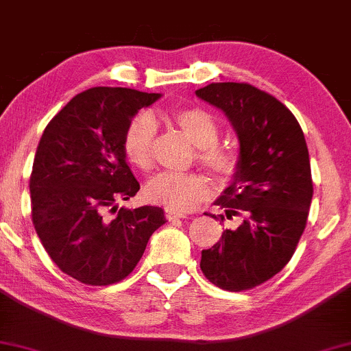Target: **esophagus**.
<instances>
[{
    "mask_svg": "<svg viewBox=\"0 0 351 351\" xmlns=\"http://www.w3.org/2000/svg\"><path fill=\"white\" fill-rule=\"evenodd\" d=\"M165 216H167V219L168 221H176V219H183L184 216H181V215H178V213H175V211H170V209H167V211H165Z\"/></svg>",
    "mask_w": 351,
    "mask_h": 351,
    "instance_id": "1",
    "label": "esophagus"
}]
</instances>
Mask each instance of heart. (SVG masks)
<instances>
[{
  "label": "heart",
  "instance_id": "b5f03b06",
  "mask_svg": "<svg viewBox=\"0 0 351 351\" xmlns=\"http://www.w3.org/2000/svg\"><path fill=\"white\" fill-rule=\"evenodd\" d=\"M170 120L196 147L195 156L216 181H228L239 170V153L236 148L217 143L219 125L215 117L201 107H175ZM156 127L150 112H138L130 119L123 132L122 148L125 158L135 168L148 171L153 167ZM152 203L170 211L186 213L209 195V181L201 173H160L145 188Z\"/></svg>",
  "mask_w": 351,
  "mask_h": 351
}]
</instances>
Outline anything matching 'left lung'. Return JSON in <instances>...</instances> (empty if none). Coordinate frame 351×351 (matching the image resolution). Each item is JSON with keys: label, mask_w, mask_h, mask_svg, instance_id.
<instances>
[{"label": "left lung", "mask_w": 351, "mask_h": 351, "mask_svg": "<svg viewBox=\"0 0 351 351\" xmlns=\"http://www.w3.org/2000/svg\"><path fill=\"white\" fill-rule=\"evenodd\" d=\"M196 95L221 108L239 138V170L216 204L224 209L217 219L243 217L201 252V271L224 291H249L287 265L307 226L313 195L307 143L292 112L251 84L215 82Z\"/></svg>", "instance_id": "8db88e82"}]
</instances>
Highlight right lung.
<instances>
[{"mask_svg": "<svg viewBox=\"0 0 351 351\" xmlns=\"http://www.w3.org/2000/svg\"><path fill=\"white\" fill-rule=\"evenodd\" d=\"M156 99L135 88H87L39 140L29 176L34 229L52 263L86 285L130 276L150 236L167 223L162 208L115 206L140 189L123 155L125 127ZM108 207L114 220L103 216Z\"/></svg>", "mask_w": 351, "mask_h": 351, "instance_id": "1", "label": "right lung"}]
</instances>
